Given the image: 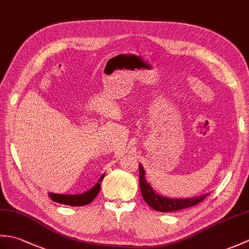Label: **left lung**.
<instances>
[{"label":"left lung","mask_w":249,"mask_h":249,"mask_svg":"<svg viewBox=\"0 0 249 249\" xmlns=\"http://www.w3.org/2000/svg\"><path fill=\"white\" fill-rule=\"evenodd\" d=\"M139 184L140 190L145 202L149 204L152 209L158 212H174L186 208H190L201 202L204 198L209 196V194L201 195L198 197L186 198V199H177V198H168L156 193L151 185L147 183L145 178V170L142 165L139 163Z\"/></svg>","instance_id":"8db88e82"}]
</instances>
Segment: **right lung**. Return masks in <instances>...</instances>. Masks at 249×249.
Returning a JSON list of instances; mask_svg holds the SVG:
<instances>
[{"mask_svg":"<svg viewBox=\"0 0 249 249\" xmlns=\"http://www.w3.org/2000/svg\"><path fill=\"white\" fill-rule=\"evenodd\" d=\"M105 177V173L103 174L98 182L94 185V186L89 189L88 192H84L82 194L78 195H65V194H55V193H49L48 196L50 199L54 202L71 205V206H81V205H87L91 203L92 201L96 198L97 194L99 193L100 189V182L103 181Z\"/></svg>","mask_w":249,"mask_h":249,"instance_id":"obj_1","label":"right lung"}]
</instances>
